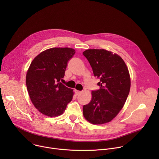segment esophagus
I'll list each match as a JSON object with an SVG mask.
<instances>
[{"mask_svg":"<svg viewBox=\"0 0 159 159\" xmlns=\"http://www.w3.org/2000/svg\"><path fill=\"white\" fill-rule=\"evenodd\" d=\"M81 93H82V91H79V90H75V93L76 95H79V94H80Z\"/></svg>","mask_w":159,"mask_h":159,"instance_id":"obj_1","label":"esophagus"}]
</instances>
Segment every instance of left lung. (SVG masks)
<instances>
[{
  "label": "left lung",
  "mask_w": 159,
  "mask_h": 159,
  "mask_svg": "<svg viewBox=\"0 0 159 159\" xmlns=\"http://www.w3.org/2000/svg\"><path fill=\"white\" fill-rule=\"evenodd\" d=\"M83 55L94 76L100 79V89L93 90L91 101L83 106L84 116L94 125L110 122L123 107L129 93L128 67L120 56L104 49L87 50Z\"/></svg>",
  "instance_id": "1"
}]
</instances>
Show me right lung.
Instances as JSON below:
<instances>
[{
  "mask_svg": "<svg viewBox=\"0 0 159 159\" xmlns=\"http://www.w3.org/2000/svg\"><path fill=\"white\" fill-rule=\"evenodd\" d=\"M75 51L70 48H52L38 55L27 71L26 83L34 106L43 115H62L74 94L73 89L60 82L67 63Z\"/></svg>",
  "mask_w": 159,
  "mask_h": 159,
  "instance_id": "obj_1",
  "label": "right lung"
}]
</instances>
